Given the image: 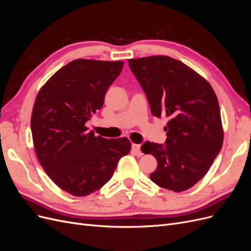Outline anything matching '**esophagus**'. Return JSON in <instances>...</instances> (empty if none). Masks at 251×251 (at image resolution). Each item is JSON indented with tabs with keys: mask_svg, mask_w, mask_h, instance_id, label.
<instances>
[{
	"mask_svg": "<svg viewBox=\"0 0 251 251\" xmlns=\"http://www.w3.org/2000/svg\"><path fill=\"white\" fill-rule=\"evenodd\" d=\"M140 148H141L140 144H133V146H132V150H133V151L135 153V155H137V156H142V154H143V153L141 151Z\"/></svg>",
	"mask_w": 251,
	"mask_h": 251,
	"instance_id": "esophagus-1",
	"label": "esophagus"
}]
</instances>
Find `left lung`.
Instances as JSON below:
<instances>
[{
  "label": "left lung",
  "mask_w": 251,
  "mask_h": 251,
  "mask_svg": "<svg viewBox=\"0 0 251 251\" xmlns=\"http://www.w3.org/2000/svg\"><path fill=\"white\" fill-rule=\"evenodd\" d=\"M153 115L169 118L165 144L147 141L144 154L157 159L150 175L158 186L180 193L208 172L223 144V127L214 89L192 68L170 56L128 59Z\"/></svg>",
  "instance_id": "1"
}]
</instances>
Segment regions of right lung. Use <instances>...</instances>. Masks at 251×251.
Instances as JSON below:
<instances>
[{
  "instance_id": "right-lung-1",
  "label": "right lung",
  "mask_w": 251,
  "mask_h": 251,
  "mask_svg": "<svg viewBox=\"0 0 251 251\" xmlns=\"http://www.w3.org/2000/svg\"><path fill=\"white\" fill-rule=\"evenodd\" d=\"M123 67L121 60H72L52 75L35 98L31 132L36 156L50 179L73 196L101 188L119 159L130 153L127 138H102L86 126L101 109Z\"/></svg>"
}]
</instances>
